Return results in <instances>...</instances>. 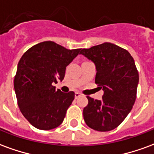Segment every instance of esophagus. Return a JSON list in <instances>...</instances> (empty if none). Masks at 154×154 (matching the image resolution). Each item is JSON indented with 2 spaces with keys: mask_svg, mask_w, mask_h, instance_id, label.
<instances>
[{
  "mask_svg": "<svg viewBox=\"0 0 154 154\" xmlns=\"http://www.w3.org/2000/svg\"><path fill=\"white\" fill-rule=\"evenodd\" d=\"M79 97H81V93H79V92H75V98L77 99Z\"/></svg>",
  "mask_w": 154,
  "mask_h": 154,
  "instance_id": "esophagus-1",
  "label": "esophagus"
}]
</instances>
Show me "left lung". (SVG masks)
Returning <instances> with one entry per match:
<instances>
[{
	"mask_svg": "<svg viewBox=\"0 0 154 154\" xmlns=\"http://www.w3.org/2000/svg\"><path fill=\"white\" fill-rule=\"evenodd\" d=\"M95 63V82L104 91L102 100L87 97L84 120L92 129L106 132L116 129L135 102L139 72L129 52L111 43H104L80 52Z\"/></svg>",
	"mask_w": 154,
	"mask_h": 154,
	"instance_id": "left-lung-1",
	"label": "left lung"
}]
</instances>
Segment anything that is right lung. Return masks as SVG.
I'll list each match as a JSON object with an SVG mask.
<instances>
[{
  "instance_id": "add662e5",
  "label": "right lung",
  "mask_w": 154,
  "mask_h": 154,
  "mask_svg": "<svg viewBox=\"0 0 154 154\" xmlns=\"http://www.w3.org/2000/svg\"><path fill=\"white\" fill-rule=\"evenodd\" d=\"M80 51L44 41L28 49L19 61L14 80L17 102L23 116L35 128L49 130L63 121L75 93H63L54 84L63 80L66 67Z\"/></svg>"
}]
</instances>
